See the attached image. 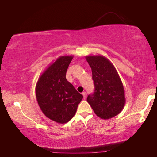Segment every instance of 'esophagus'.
<instances>
[{"instance_id":"34e87169","label":"esophagus","mask_w":157,"mask_h":157,"mask_svg":"<svg viewBox=\"0 0 157 157\" xmlns=\"http://www.w3.org/2000/svg\"><path fill=\"white\" fill-rule=\"evenodd\" d=\"M83 94V96H84V99H86V96H87V94H86V92H84L82 93Z\"/></svg>"}]
</instances>
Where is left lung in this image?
I'll return each instance as SVG.
<instances>
[{
	"mask_svg": "<svg viewBox=\"0 0 157 157\" xmlns=\"http://www.w3.org/2000/svg\"><path fill=\"white\" fill-rule=\"evenodd\" d=\"M86 61L92 69L94 84V94L87 101L95 114L109 119L119 114L125 106V90L115 67L102 55H88Z\"/></svg>",
	"mask_w": 157,
	"mask_h": 157,
	"instance_id": "obj_1",
	"label": "left lung"
}]
</instances>
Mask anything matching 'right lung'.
Returning <instances> with one entry per match:
<instances>
[{"instance_id": "add662e5", "label": "right lung", "mask_w": 157, "mask_h": 157, "mask_svg": "<svg viewBox=\"0 0 157 157\" xmlns=\"http://www.w3.org/2000/svg\"><path fill=\"white\" fill-rule=\"evenodd\" d=\"M73 56H61L39 77L36 96L46 117L66 123L75 115L83 96L66 79V72Z\"/></svg>"}]
</instances>
